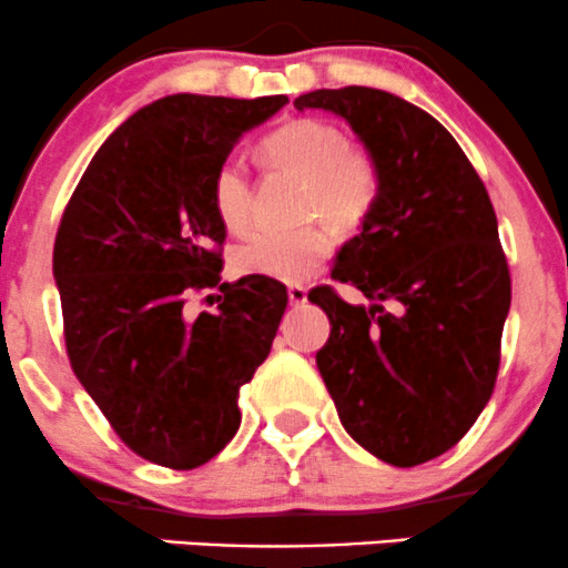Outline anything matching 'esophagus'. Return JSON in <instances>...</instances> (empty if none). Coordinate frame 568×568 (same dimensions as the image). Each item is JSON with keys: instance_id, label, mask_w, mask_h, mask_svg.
Returning <instances> with one entry per match:
<instances>
[{"instance_id": "esophagus-1", "label": "esophagus", "mask_w": 568, "mask_h": 568, "mask_svg": "<svg viewBox=\"0 0 568 568\" xmlns=\"http://www.w3.org/2000/svg\"><path fill=\"white\" fill-rule=\"evenodd\" d=\"M288 302L293 306H304L306 304V288H304V285H291V288H288Z\"/></svg>"}]
</instances>
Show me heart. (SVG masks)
I'll return each mask as SVG.
<instances>
[{
  "label": "heart",
  "mask_w": 568,
  "mask_h": 568,
  "mask_svg": "<svg viewBox=\"0 0 568 568\" xmlns=\"http://www.w3.org/2000/svg\"><path fill=\"white\" fill-rule=\"evenodd\" d=\"M266 162L306 179L304 213L325 216L342 230H355L371 216L382 192V173L366 149L349 146L347 133L328 120L302 116L285 122L262 143ZM213 211L221 224L243 232L251 221V175L240 160H224L213 175ZM325 226L256 230L234 251V270L280 283H302L331 253Z\"/></svg>",
  "instance_id": "heart-1"
}]
</instances>
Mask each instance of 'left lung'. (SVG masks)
Listing matches in <instances>:
<instances>
[{
	"instance_id": "obj_1",
	"label": "left lung",
	"mask_w": 568,
	"mask_h": 568,
	"mask_svg": "<svg viewBox=\"0 0 568 568\" xmlns=\"http://www.w3.org/2000/svg\"><path fill=\"white\" fill-rule=\"evenodd\" d=\"M293 106L344 116L382 173L376 207L331 270L368 304L310 291L331 321L317 368L352 438L387 465H422L465 438L497 382L510 312L497 213L425 109L357 84Z\"/></svg>"
}]
</instances>
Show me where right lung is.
I'll use <instances>...</instances> for the list:
<instances>
[{
  "mask_svg": "<svg viewBox=\"0 0 568 568\" xmlns=\"http://www.w3.org/2000/svg\"><path fill=\"white\" fill-rule=\"evenodd\" d=\"M285 103L160 98L103 141L63 211L53 275L71 368L122 443L154 465L192 470L234 438L240 387L283 321V283H221L226 226L211 186L240 135ZM211 287L217 310L192 313L187 296Z\"/></svg>",
  "mask_w": 568,
  "mask_h": 568,
  "instance_id": "obj_1",
  "label": "right lung"
}]
</instances>
